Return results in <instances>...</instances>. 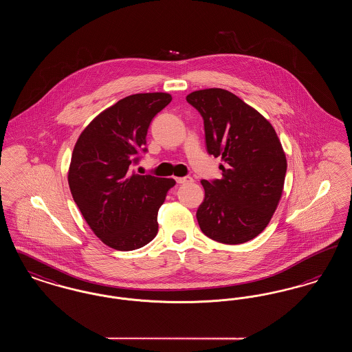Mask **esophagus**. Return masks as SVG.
Returning <instances> with one entry per match:
<instances>
[{
	"label": "esophagus",
	"instance_id": "34e87169",
	"mask_svg": "<svg viewBox=\"0 0 352 352\" xmlns=\"http://www.w3.org/2000/svg\"><path fill=\"white\" fill-rule=\"evenodd\" d=\"M175 181H177V184H190V182H192V178L191 177H181V178H175Z\"/></svg>",
	"mask_w": 352,
	"mask_h": 352
}]
</instances>
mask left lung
<instances>
[{
	"label": "left lung",
	"mask_w": 352,
	"mask_h": 352,
	"mask_svg": "<svg viewBox=\"0 0 352 352\" xmlns=\"http://www.w3.org/2000/svg\"><path fill=\"white\" fill-rule=\"evenodd\" d=\"M186 100L203 118L208 154L224 162L221 179L201 181V232L224 244L250 241L265 230L283 195L281 142L268 120L230 91L201 89Z\"/></svg>",
	"instance_id": "1"
}]
</instances>
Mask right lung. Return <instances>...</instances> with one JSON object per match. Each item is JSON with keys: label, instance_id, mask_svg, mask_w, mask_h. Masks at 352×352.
Listing matches in <instances>:
<instances>
[{"label": "right lung", "instance_id": "right-lung-1", "mask_svg": "<svg viewBox=\"0 0 352 352\" xmlns=\"http://www.w3.org/2000/svg\"><path fill=\"white\" fill-rule=\"evenodd\" d=\"M170 101L164 92L121 99L91 121L72 151V198L91 230L113 250H138L158 232V210L175 181L140 175L133 168L148 151L151 120Z\"/></svg>", "mask_w": 352, "mask_h": 352}]
</instances>
